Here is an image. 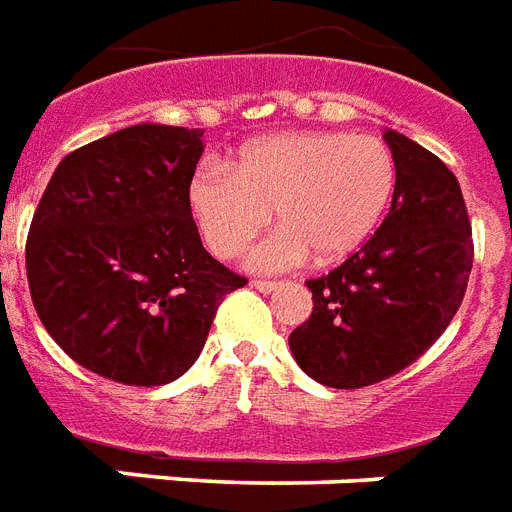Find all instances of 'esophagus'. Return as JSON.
Listing matches in <instances>:
<instances>
[{"label":"esophagus","instance_id":"1","mask_svg":"<svg viewBox=\"0 0 512 512\" xmlns=\"http://www.w3.org/2000/svg\"><path fill=\"white\" fill-rule=\"evenodd\" d=\"M253 288L261 290V293H272V290H277V282L275 280H253Z\"/></svg>","mask_w":512,"mask_h":512}]
</instances>
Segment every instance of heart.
<instances>
[{"instance_id":"obj_1","label":"heart","mask_w":512,"mask_h":512,"mask_svg":"<svg viewBox=\"0 0 512 512\" xmlns=\"http://www.w3.org/2000/svg\"><path fill=\"white\" fill-rule=\"evenodd\" d=\"M396 190L391 147L370 134L280 132L253 140L230 169L206 166L190 182V208L216 256L235 259L275 211L282 230L261 243L251 264L280 272L335 264L375 232Z\"/></svg>"}]
</instances>
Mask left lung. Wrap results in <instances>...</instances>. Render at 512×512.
Wrapping results in <instances>:
<instances>
[{
	"label": "left lung",
	"mask_w": 512,
	"mask_h": 512,
	"mask_svg": "<svg viewBox=\"0 0 512 512\" xmlns=\"http://www.w3.org/2000/svg\"><path fill=\"white\" fill-rule=\"evenodd\" d=\"M386 219L333 272L306 280L312 317L290 333L298 367L322 386L365 388L410 367L447 330L473 267V232L457 177L399 132Z\"/></svg>",
	"instance_id": "1"
}]
</instances>
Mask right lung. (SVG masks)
Wrapping results in <instances>:
<instances>
[{
    "mask_svg": "<svg viewBox=\"0 0 512 512\" xmlns=\"http://www.w3.org/2000/svg\"><path fill=\"white\" fill-rule=\"evenodd\" d=\"M200 137L137 124L73 150L28 230L42 325L73 362L124 386L185 375L222 298L248 282L203 248L192 222Z\"/></svg>",
    "mask_w": 512,
    "mask_h": 512,
    "instance_id": "1",
    "label": "right lung"
}]
</instances>
